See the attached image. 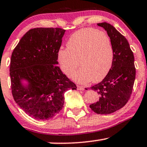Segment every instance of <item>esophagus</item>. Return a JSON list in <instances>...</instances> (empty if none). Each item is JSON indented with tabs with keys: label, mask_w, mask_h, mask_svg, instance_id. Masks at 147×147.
Wrapping results in <instances>:
<instances>
[{
	"label": "esophagus",
	"mask_w": 147,
	"mask_h": 147,
	"mask_svg": "<svg viewBox=\"0 0 147 147\" xmlns=\"http://www.w3.org/2000/svg\"><path fill=\"white\" fill-rule=\"evenodd\" d=\"M77 89L79 90H84L85 87H83V86H81V85H77Z\"/></svg>",
	"instance_id": "obj_1"
}]
</instances>
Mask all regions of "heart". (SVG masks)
<instances>
[{
  "mask_svg": "<svg viewBox=\"0 0 147 147\" xmlns=\"http://www.w3.org/2000/svg\"><path fill=\"white\" fill-rule=\"evenodd\" d=\"M67 49H60L57 59L61 69L69 76L79 63L81 67L71 77L80 83L102 81L109 72L113 58L110 36L105 32L87 28L79 30L70 36Z\"/></svg>",
  "mask_w": 147,
  "mask_h": 147,
  "instance_id": "1",
  "label": "heart"
}]
</instances>
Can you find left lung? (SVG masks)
<instances>
[{
  "label": "left lung",
  "instance_id": "obj_1",
  "mask_svg": "<svg viewBox=\"0 0 147 147\" xmlns=\"http://www.w3.org/2000/svg\"><path fill=\"white\" fill-rule=\"evenodd\" d=\"M110 36L113 58L109 73L101 82L91 87L100 98L90 107L96 113L111 114L121 109L131 97L136 78L134 56L127 40L112 25L107 22L98 24Z\"/></svg>",
  "mask_w": 147,
  "mask_h": 147
}]
</instances>
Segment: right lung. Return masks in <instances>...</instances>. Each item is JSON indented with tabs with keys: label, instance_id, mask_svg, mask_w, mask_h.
<instances>
[{
	"label": "right lung",
	"instance_id": "obj_1",
	"mask_svg": "<svg viewBox=\"0 0 147 147\" xmlns=\"http://www.w3.org/2000/svg\"><path fill=\"white\" fill-rule=\"evenodd\" d=\"M65 30L30 29L13 51L10 63L11 92L15 102L29 116L47 120L58 114L64 103V93L77 86L55 64ZM26 79L29 84L21 85Z\"/></svg>",
	"mask_w": 147,
	"mask_h": 147
}]
</instances>
